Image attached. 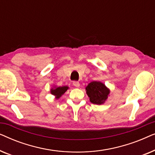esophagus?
Listing matches in <instances>:
<instances>
[{"instance_id": "34e87169", "label": "esophagus", "mask_w": 155, "mask_h": 155, "mask_svg": "<svg viewBox=\"0 0 155 155\" xmlns=\"http://www.w3.org/2000/svg\"><path fill=\"white\" fill-rule=\"evenodd\" d=\"M73 85L76 87H80V82H78V81H74L73 82Z\"/></svg>"}]
</instances>
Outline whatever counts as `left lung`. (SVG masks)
I'll list each match as a JSON object with an SVG mask.
<instances>
[{"label": "left lung", "mask_w": 155, "mask_h": 155, "mask_svg": "<svg viewBox=\"0 0 155 155\" xmlns=\"http://www.w3.org/2000/svg\"><path fill=\"white\" fill-rule=\"evenodd\" d=\"M86 93L90 101L94 104H102L107 100L110 90L99 81H92L85 87Z\"/></svg>", "instance_id": "1"}]
</instances>
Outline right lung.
Masks as SVG:
<instances>
[{
  "label": "right lung",
  "instance_id": "1",
  "mask_svg": "<svg viewBox=\"0 0 155 155\" xmlns=\"http://www.w3.org/2000/svg\"><path fill=\"white\" fill-rule=\"evenodd\" d=\"M69 87L68 86H62V87H56L54 86L51 89L50 92L51 94L55 96V98L58 99L64 94V93L68 90Z\"/></svg>",
  "mask_w": 155,
  "mask_h": 155
}]
</instances>
